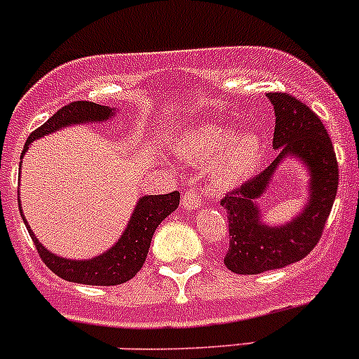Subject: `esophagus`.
<instances>
[{"instance_id":"1","label":"esophagus","mask_w":359,"mask_h":359,"mask_svg":"<svg viewBox=\"0 0 359 359\" xmlns=\"http://www.w3.org/2000/svg\"><path fill=\"white\" fill-rule=\"evenodd\" d=\"M200 203H201L200 191H196V189L184 191V194H182V206H184V208L193 210V208H196Z\"/></svg>"}]
</instances>
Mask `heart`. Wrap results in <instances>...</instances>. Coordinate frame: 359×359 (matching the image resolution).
Listing matches in <instances>:
<instances>
[{
  "instance_id": "obj_1",
  "label": "heart",
  "mask_w": 359,
  "mask_h": 359,
  "mask_svg": "<svg viewBox=\"0 0 359 359\" xmlns=\"http://www.w3.org/2000/svg\"><path fill=\"white\" fill-rule=\"evenodd\" d=\"M180 151L194 163L217 158L213 177L220 186H233L257 168L262 156V139L259 133L248 132L233 140L229 130L198 126L184 135Z\"/></svg>"
}]
</instances>
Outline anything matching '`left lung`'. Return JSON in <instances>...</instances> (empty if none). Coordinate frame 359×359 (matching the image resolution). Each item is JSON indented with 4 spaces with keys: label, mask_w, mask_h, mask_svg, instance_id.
<instances>
[{
    "label": "left lung",
    "mask_w": 359,
    "mask_h": 359,
    "mask_svg": "<svg viewBox=\"0 0 359 359\" xmlns=\"http://www.w3.org/2000/svg\"><path fill=\"white\" fill-rule=\"evenodd\" d=\"M274 106L273 146L278 156L264 172L229 191L220 205L227 212L229 248L224 264L238 274H259L302 260L318 245L334 206L339 187V165L327 128L304 102L283 92H269ZM287 156L300 157L310 166V201L292 223L266 226L255 200L272 180L273 170Z\"/></svg>",
    "instance_id": "obj_1"
}]
</instances>
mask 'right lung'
I'll return each instance as SVG.
<instances>
[{
    "label": "right lung",
    "instance_id": "1",
    "mask_svg": "<svg viewBox=\"0 0 359 359\" xmlns=\"http://www.w3.org/2000/svg\"><path fill=\"white\" fill-rule=\"evenodd\" d=\"M112 114H114V109H111V107L99 106L95 102H88V100H76V102L67 104V106L60 107L52 118H48V121L43 123L39 128H36L29 135L27 142L24 146L22 156L32 140L39 139L46 133L60 130L62 126L76 125V123L104 121V119H109ZM179 191H173V193L168 194H158V196L140 198L135 206V212L130 219L128 227L121 234L118 243L109 252L88 260H69L53 255L52 252H48L36 240L31 227L25 222L22 210H20V215H22L25 227H27L32 241H34L39 257L46 264V267L53 271L57 276L67 281H74V283L111 287V285L125 283V281H128L130 278L139 273L140 267L146 262L154 231L163 222V219H166V215H170L179 206Z\"/></svg>",
    "mask_w": 359,
    "mask_h": 359
}]
</instances>
